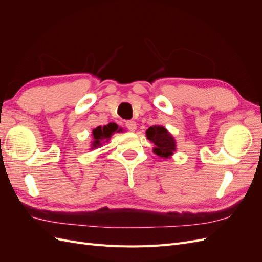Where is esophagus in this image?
<instances>
[{
    "instance_id": "esophagus-1",
    "label": "esophagus",
    "mask_w": 262,
    "mask_h": 262,
    "mask_svg": "<svg viewBox=\"0 0 262 262\" xmlns=\"http://www.w3.org/2000/svg\"><path fill=\"white\" fill-rule=\"evenodd\" d=\"M125 126L130 131H136V129H137V122L133 121V120H128V121H125Z\"/></svg>"
}]
</instances>
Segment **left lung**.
<instances>
[{
  "instance_id": "left-lung-1",
  "label": "left lung",
  "mask_w": 262,
  "mask_h": 262,
  "mask_svg": "<svg viewBox=\"0 0 262 262\" xmlns=\"http://www.w3.org/2000/svg\"><path fill=\"white\" fill-rule=\"evenodd\" d=\"M146 138L154 143L153 152L160 157L168 158L176 150L175 139L162 125L149 126L146 130Z\"/></svg>"
}]
</instances>
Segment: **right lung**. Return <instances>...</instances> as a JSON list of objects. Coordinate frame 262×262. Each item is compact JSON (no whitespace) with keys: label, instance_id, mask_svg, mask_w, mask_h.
Masks as SVG:
<instances>
[{"label":"right lung","instance_id":"add662e5","mask_svg":"<svg viewBox=\"0 0 262 262\" xmlns=\"http://www.w3.org/2000/svg\"><path fill=\"white\" fill-rule=\"evenodd\" d=\"M121 131L122 129L119 128V126L114 122H110L104 126H97L96 129L93 130V142H92L91 147L93 149L97 148L102 143L107 142L115 132H121Z\"/></svg>","mask_w":262,"mask_h":262}]
</instances>
